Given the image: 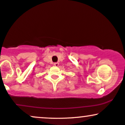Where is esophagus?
I'll return each instance as SVG.
<instances>
[{"mask_svg": "<svg viewBox=\"0 0 125 125\" xmlns=\"http://www.w3.org/2000/svg\"><path fill=\"white\" fill-rule=\"evenodd\" d=\"M53 65H54V66H59V63H58V62H56V63H54Z\"/></svg>", "mask_w": 125, "mask_h": 125, "instance_id": "1", "label": "esophagus"}]
</instances>
